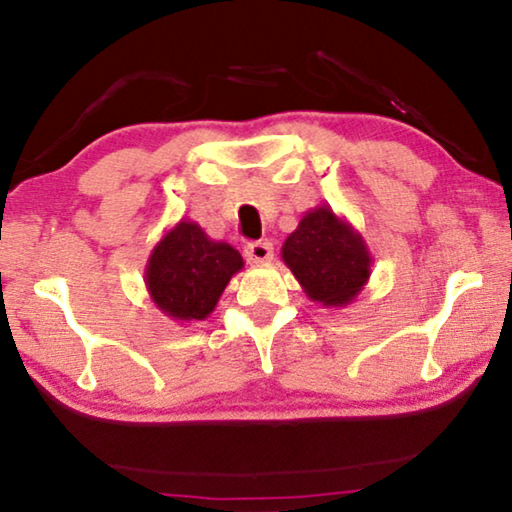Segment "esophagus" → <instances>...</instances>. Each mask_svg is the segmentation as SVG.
Here are the masks:
<instances>
[{
  "label": "esophagus",
  "instance_id": "34e87169",
  "mask_svg": "<svg viewBox=\"0 0 512 512\" xmlns=\"http://www.w3.org/2000/svg\"><path fill=\"white\" fill-rule=\"evenodd\" d=\"M274 256L272 245L270 242H249L245 247V258L249 265H263V263H270Z\"/></svg>",
  "mask_w": 512,
  "mask_h": 512
}]
</instances>
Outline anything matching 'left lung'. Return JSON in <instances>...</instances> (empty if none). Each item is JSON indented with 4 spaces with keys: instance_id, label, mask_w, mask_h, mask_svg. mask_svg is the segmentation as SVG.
Masks as SVG:
<instances>
[{
    "instance_id": "obj_1",
    "label": "left lung",
    "mask_w": 512,
    "mask_h": 512,
    "mask_svg": "<svg viewBox=\"0 0 512 512\" xmlns=\"http://www.w3.org/2000/svg\"><path fill=\"white\" fill-rule=\"evenodd\" d=\"M281 258L306 297L327 309L355 300L373 267L361 233L329 206L304 212L297 229L283 242Z\"/></svg>"
}]
</instances>
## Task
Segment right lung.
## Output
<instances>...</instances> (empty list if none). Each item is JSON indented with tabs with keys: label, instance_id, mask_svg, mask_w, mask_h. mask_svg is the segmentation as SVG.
Instances as JSON below:
<instances>
[{
	"label": "right lung",
	"instance_id": "obj_1",
	"mask_svg": "<svg viewBox=\"0 0 512 512\" xmlns=\"http://www.w3.org/2000/svg\"><path fill=\"white\" fill-rule=\"evenodd\" d=\"M245 261L229 242L210 240L190 219L162 235L148 256L144 281L153 304L176 322L206 320Z\"/></svg>",
	"mask_w": 512,
	"mask_h": 512
}]
</instances>
